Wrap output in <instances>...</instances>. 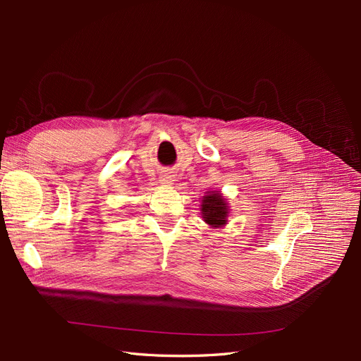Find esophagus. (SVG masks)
<instances>
[{"label": "esophagus", "instance_id": "obj_1", "mask_svg": "<svg viewBox=\"0 0 361 361\" xmlns=\"http://www.w3.org/2000/svg\"><path fill=\"white\" fill-rule=\"evenodd\" d=\"M161 183L171 185L173 183V176H171V174H164V176L161 178Z\"/></svg>", "mask_w": 361, "mask_h": 361}]
</instances>
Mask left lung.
Returning a JSON list of instances; mask_svg holds the SVG:
<instances>
[{
	"label": "left lung",
	"mask_w": 361,
	"mask_h": 361,
	"mask_svg": "<svg viewBox=\"0 0 361 361\" xmlns=\"http://www.w3.org/2000/svg\"><path fill=\"white\" fill-rule=\"evenodd\" d=\"M203 221L211 228H223L228 221V203L221 191H207L200 204Z\"/></svg>",
	"instance_id": "left-lung-1"
}]
</instances>
